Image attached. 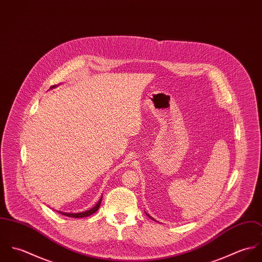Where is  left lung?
I'll use <instances>...</instances> for the list:
<instances>
[{
	"instance_id": "1",
	"label": "left lung",
	"mask_w": 262,
	"mask_h": 262,
	"mask_svg": "<svg viewBox=\"0 0 262 262\" xmlns=\"http://www.w3.org/2000/svg\"><path fill=\"white\" fill-rule=\"evenodd\" d=\"M146 215H147V214H146ZM147 216H148V217H150L149 215H147ZM150 219H153V218H152V217H150Z\"/></svg>"
}]
</instances>
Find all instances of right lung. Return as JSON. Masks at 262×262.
Returning a JSON list of instances; mask_svg holds the SVG:
<instances>
[{"label":"right lung","instance_id":"1","mask_svg":"<svg viewBox=\"0 0 262 262\" xmlns=\"http://www.w3.org/2000/svg\"><path fill=\"white\" fill-rule=\"evenodd\" d=\"M101 202H102V198L100 199V201L98 202V204L92 208L91 210H88L85 212H81V213H77V214H70V213H62L60 212V214L67 216V217H72V218H82V217H88V216H91L92 214H94L95 212H97L100 208V205H101Z\"/></svg>","mask_w":262,"mask_h":262}]
</instances>
